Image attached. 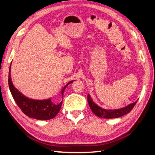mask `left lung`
Instances as JSON below:
<instances>
[{
    "instance_id": "left-lung-1",
    "label": "left lung",
    "mask_w": 155,
    "mask_h": 155,
    "mask_svg": "<svg viewBox=\"0 0 155 155\" xmlns=\"http://www.w3.org/2000/svg\"><path fill=\"white\" fill-rule=\"evenodd\" d=\"M87 101L91 110L94 114L99 117H103V118L107 119L117 118V117H120L128 114L133 109L135 104L137 103V101H136L135 103L123 107V108L117 109H105L102 108L94 103L90 94H87Z\"/></svg>"
}]
</instances>
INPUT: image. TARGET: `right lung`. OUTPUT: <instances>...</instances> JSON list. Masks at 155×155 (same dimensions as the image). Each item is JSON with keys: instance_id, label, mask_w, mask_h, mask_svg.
Returning a JSON list of instances; mask_svg holds the SVG:
<instances>
[{"instance_id": "1", "label": "right lung", "mask_w": 155, "mask_h": 155, "mask_svg": "<svg viewBox=\"0 0 155 155\" xmlns=\"http://www.w3.org/2000/svg\"><path fill=\"white\" fill-rule=\"evenodd\" d=\"M11 65L9 67L8 83L11 94L22 111L28 117L36 120H47L54 118L61 109L62 101L59 103H56L52 101V98L44 100H35L28 98L20 92L18 89L14 87L11 78ZM74 81L68 82L61 91V96H64V91L69 84Z\"/></svg>"}]
</instances>
